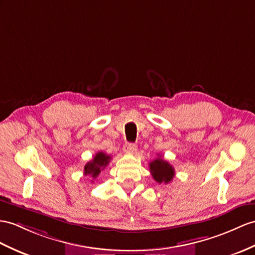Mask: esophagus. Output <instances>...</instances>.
Returning a JSON list of instances; mask_svg holds the SVG:
<instances>
[{"label": "esophagus", "instance_id": "esophagus-1", "mask_svg": "<svg viewBox=\"0 0 255 255\" xmlns=\"http://www.w3.org/2000/svg\"><path fill=\"white\" fill-rule=\"evenodd\" d=\"M123 150L127 153H134L136 151V145L132 144V142H127L123 147Z\"/></svg>", "mask_w": 255, "mask_h": 255}]
</instances>
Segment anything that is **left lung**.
<instances>
[{
    "mask_svg": "<svg viewBox=\"0 0 255 255\" xmlns=\"http://www.w3.org/2000/svg\"><path fill=\"white\" fill-rule=\"evenodd\" d=\"M149 170H150L154 181L159 184L170 183L175 175L173 166L161 157H158L149 163Z\"/></svg>",
    "mask_w": 255,
    "mask_h": 255,
    "instance_id": "1",
    "label": "left lung"
}]
</instances>
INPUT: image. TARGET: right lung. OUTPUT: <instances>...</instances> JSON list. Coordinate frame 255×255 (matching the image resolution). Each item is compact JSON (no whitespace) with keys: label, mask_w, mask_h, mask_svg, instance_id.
<instances>
[{"label":"right lung","mask_w":255,"mask_h":255,"mask_svg":"<svg viewBox=\"0 0 255 255\" xmlns=\"http://www.w3.org/2000/svg\"><path fill=\"white\" fill-rule=\"evenodd\" d=\"M111 157L103 151H98L92 161L88 162L84 166V175L96 178L105 167L110 162Z\"/></svg>","instance_id":"1"}]
</instances>
